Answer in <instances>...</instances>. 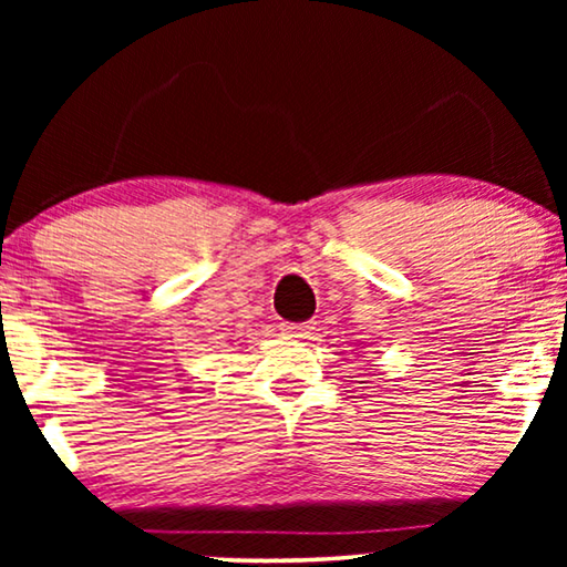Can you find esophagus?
<instances>
[{
	"mask_svg": "<svg viewBox=\"0 0 567 567\" xmlns=\"http://www.w3.org/2000/svg\"><path fill=\"white\" fill-rule=\"evenodd\" d=\"M284 330L289 332L291 338H307L315 328L309 322H289V324H284Z\"/></svg>",
	"mask_w": 567,
	"mask_h": 567,
	"instance_id": "34e87169",
	"label": "esophagus"
}]
</instances>
